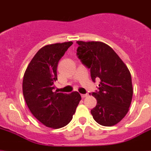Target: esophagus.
I'll return each mask as SVG.
<instances>
[{"label":"esophagus","mask_w":151,"mask_h":151,"mask_svg":"<svg viewBox=\"0 0 151 151\" xmlns=\"http://www.w3.org/2000/svg\"><path fill=\"white\" fill-rule=\"evenodd\" d=\"M88 96V94H85V95H81V97L84 99V98H86Z\"/></svg>","instance_id":"obj_1"}]
</instances>
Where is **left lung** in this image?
Segmentation results:
<instances>
[{
	"mask_svg": "<svg viewBox=\"0 0 151 151\" xmlns=\"http://www.w3.org/2000/svg\"><path fill=\"white\" fill-rule=\"evenodd\" d=\"M77 42L79 45L78 58L91 69L93 81L100 80L99 91L91 93L97 105L91 113L99 124L115 126L126 116L132 101L133 89L130 72L107 44L95 41Z\"/></svg>",
	"mask_w": 151,
	"mask_h": 151,
	"instance_id": "8db88e82",
	"label": "left lung"
}]
</instances>
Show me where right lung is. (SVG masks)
<instances>
[{"mask_svg": "<svg viewBox=\"0 0 151 151\" xmlns=\"http://www.w3.org/2000/svg\"><path fill=\"white\" fill-rule=\"evenodd\" d=\"M72 42L42 47L28 65L22 81V91L28 108L46 127L59 129L73 118L81 97L78 91L63 94L53 91L57 80L56 68Z\"/></svg>", "mask_w": 151, "mask_h": 151, "instance_id": "obj_1", "label": "right lung"}]
</instances>
